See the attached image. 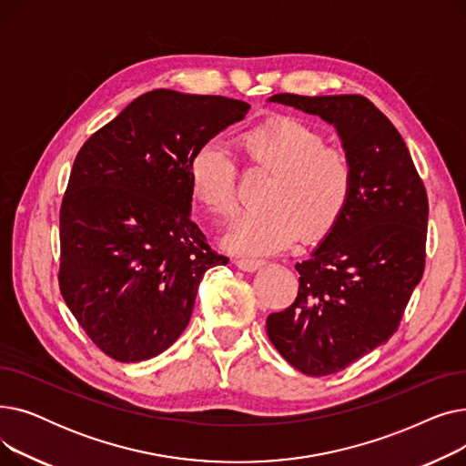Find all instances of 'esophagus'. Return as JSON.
I'll return each instance as SVG.
<instances>
[{
	"label": "esophagus",
	"mask_w": 466,
	"mask_h": 466,
	"mask_svg": "<svg viewBox=\"0 0 466 466\" xmlns=\"http://www.w3.org/2000/svg\"><path fill=\"white\" fill-rule=\"evenodd\" d=\"M234 264L243 272H255V270H258V268L262 266V260H257V258H236Z\"/></svg>",
	"instance_id": "34e87169"
}]
</instances>
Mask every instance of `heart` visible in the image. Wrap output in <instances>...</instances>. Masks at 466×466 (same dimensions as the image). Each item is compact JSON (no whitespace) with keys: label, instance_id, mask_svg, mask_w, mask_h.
<instances>
[{"label":"heart","instance_id":"1","mask_svg":"<svg viewBox=\"0 0 466 466\" xmlns=\"http://www.w3.org/2000/svg\"><path fill=\"white\" fill-rule=\"evenodd\" d=\"M248 157L274 177L264 190L258 209L241 213L223 238L236 255H276L302 234L309 239L327 236L348 211L353 194L350 157L327 147V139L304 122L283 118L241 136ZM238 167L227 147L208 139L194 147L187 164L190 198L215 217L236 209Z\"/></svg>","mask_w":466,"mask_h":466}]
</instances>
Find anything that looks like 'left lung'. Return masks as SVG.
<instances>
[{
  "instance_id": "left-lung-1",
  "label": "left lung",
  "mask_w": 466,
  "mask_h": 466,
  "mask_svg": "<svg viewBox=\"0 0 466 466\" xmlns=\"http://www.w3.org/2000/svg\"><path fill=\"white\" fill-rule=\"evenodd\" d=\"M270 102L329 122L353 164L348 211L297 262V300L266 319L290 366L329 376L397 332L425 270L429 200L402 136L369 97L276 94Z\"/></svg>"
}]
</instances>
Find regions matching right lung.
I'll list each match as a JSON object with an SVG mask.
<instances>
[{
  "mask_svg": "<svg viewBox=\"0 0 466 466\" xmlns=\"http://www.w3.org/2000/svg\"><path fill=\"white\" fill-rule=\"evenodd\" d=\"M251 109L225 96L147 92L88 137L60 209V292L120 362L166 351L187 329L217 255L190 220L188 157Z\"/></svg>",
  "mask_w": 466,
  "mask_h": 466,
  "instance_id": "right-lung-1",
  "label": "right lung"
}]
</instances>
